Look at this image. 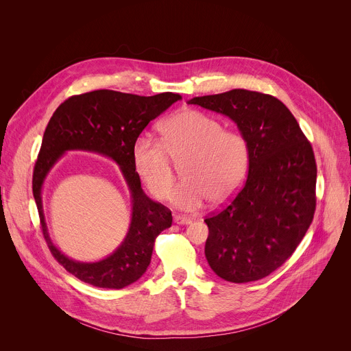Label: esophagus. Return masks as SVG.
<instances>
[{
    "mask_svg": "<svg viewBox=\"0 0 351 351\" xmlns=\"http://www.w3.org/2000/svg\"><path fill=\"white\" fill-rule=\"evenodd\" d=\"M173 222L176 225H189L191 223V219L189 217H183V215H175L173 217Z\"/></svg>",
    "mask_w": 351,
    "mask_h": 351,
    "instance_id": "obj_1",
    "label": "esophagus"
}]
</instances>
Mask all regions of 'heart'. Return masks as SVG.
<instances>
[{
    "label": "heart",
    "mask_w": 351,
    "mask_h": 351,
    "mask_svg": "<svg viewBox=\"0 0 351 351\" xmlns=\"http://www.w3.org/2000/svg\"><path fill=\"white\" fill-rule=\"evenodd\" d=\"M161 133L162 141L143 134L133 145L134 169L153 195H167L174 178L173 162L183 159L185 180L168 195L176 208L195 211L208 199L222 204L237 193L250 161L248 143L240 133L223 130L219 121L195 110L169 117Z\"/></svg>",
    "instance_id": "b5f03b06"
}]
</instances>
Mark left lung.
Returning a JSON list of instances; mask_svg holds the SVG:
<instances>
[{
  "mask_svg": "<svg viewBox=\"0 0 351 351\" xmlns=\"http://www.w3.org/2000/svg\"><path fill=\"white\" fill-rule=\"evenodd\" d=\"M189 104L232 119L248 143L243 189L204 222L206 258L222 279L245 283L278 269L297 248L315 213L317 165L310 141L278 98L234 88Z\"/></svg>",
  "mask_w": 351,
  "mask_h": 351,
  "instance_id": "obj_1",
  "label": "left lung"
}]
</instances>
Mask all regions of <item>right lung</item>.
<instances>
[{
	"label": "right lung",
	"mask_w": 351,
	"mask_h": 351,
	"mask_svg": "<svg viewBox=\"0 0 351 351\" xmlns=\"http://www.w3.org/2000/svg\"><path fill=\"white\" fill-rule=\"evenodd\" d=\"M178 99L179 94L161 93L152 97L114 90H94L69 97L49 119L33 172V195L44 239L56 260L82 282L103 289H123L147 271L157 236L171 228V211L153 202L141 189L133 164V145L138 134ZM68 151H87L112 159L131 191L132 218L130 230L116 252L94 263L69 259L47 234L40 190L45 178Z\"/></svg>",
	"instance_id": "obj_1"
}]
</instances>
